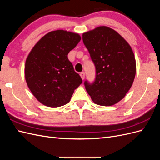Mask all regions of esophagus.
<instances>
[{"mask_svg":"<svg viewBox=\"0 0 160 160\" xmlns=\"http://www.w3.org/2000/svg\"><path fill=\"white\" fill-rule=\"evenodd\" d=\"M80 76H81V79L83 80V79H85V72H81V73H80Z\"/></svg>","mask_w":160,"mask_h":160,"instance_id":"obj_1","label":"esophagus"}]
</instances>
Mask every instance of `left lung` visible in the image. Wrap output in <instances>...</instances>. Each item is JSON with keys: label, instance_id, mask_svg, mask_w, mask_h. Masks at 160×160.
I'll return each mask as SVG.
<instances>
[{"label": "left lung", "instance_id": "8db88e82", "mask_svg": "<svg viewBox=\"0 0 160 160\" xmlns=\"http://www.w3.org/2000/svg\"><path fill=\"white\" fill-rule=\"evenodd\" d=\"M83 41L96 69L94 83L85 81L87 91L97 105H115L124 98L136 73L132 47L117 31L106 26L84 32Z\"/></svg>", "mask_w": 160, "mask_h": 160}]
</instances>
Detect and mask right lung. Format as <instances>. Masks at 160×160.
Masks as SVG:
<instances>
[{"mask_svg":"<svg viewBox=\"0 0 160 160\" xmlns=\"http://www.w3.org/2000/svg\"><path fill=\"white\" fill-rule=\"evenodd\" d=\"M78 33L65 30L47 33L33 47L25 65L27 84L32 95L47 107L68 103L82 79L67 55L81 41Z\"/></svg>","mask_w":160,"mask_h":160,"instance_id":"add662e5","label":"right lung"}]
</instances>
